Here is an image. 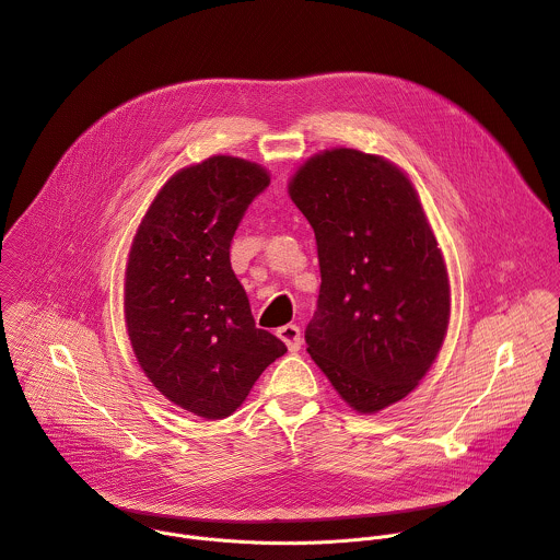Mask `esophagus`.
<instances>
[{
	"mask_svg": "<svg viewBox=\"0 0 560 560\" xmlns=\"http://www.w3.org/2000/svg\"><path fill=\"white\" fill-rule=\"evenodd\" d=\"M277 337L288 346L290 352H296L301 348V330L294 326V324H288V326H281L277 330Z\"/></svg>",
	"mask_w": 560,
	"mask_h": 560,
	"instance_id": "obj_1",
	"label": "esophagus"
}]
</instances>
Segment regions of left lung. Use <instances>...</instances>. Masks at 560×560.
Here are the masks:
<instances>
[{"mask_svg": "<svg viewBox=\"0 0 560 560\" xmlns=\"http://www.w3.org/2000/svg\"><path fill=\"white\" fill-rule=\"evenodd\" d=\"M288 195L322 266L307 352L352 410H385L430 372L450 324V277L421 197L389 159L343 145L303 162Z\"/></svg>", "mask_w": 560, "mask_h": 560, "instance_id": "1", "label": "left lung"}]
</instances>
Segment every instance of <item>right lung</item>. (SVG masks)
<instances>
[{"label": "right lung", "instance_id": "right-lung-1", "mask_svg": "<svg viewBox=\"0 0 560 560\" xmlns=\"http://www.w3.org/2000/svg\"><path fill=\"white\" fill-rule=\"evenodd\" d=\"M270 184L264 166L212 154L177 171L148 206L128 253L124 318L139 368L171 404L219 421L242 408L288 348L259 330L230 268V242Z\"/></svg>", "mask_w": 560, "mask_h": 560}]
</instances>
